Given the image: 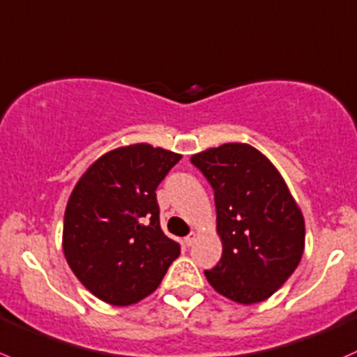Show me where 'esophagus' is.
I'll list each match as a JSON object with an SVG mask.
<instances>
[{
    "mask_svg": "<svg viewBox=\"0 0 357 357\" xmlns=\"http://www.w3.org/2000/svg\"><path fill=\"white\" fill-rule=\"evenodd\" d=\"M194 239H196V232H189V234L183 238V243H185V246H192Z\"/></svg>",
    "mask_w": 357,
    "mask_h": 357,
    "instance_id": "obj_1",
    "label": "esophagus"
}]
</instances>
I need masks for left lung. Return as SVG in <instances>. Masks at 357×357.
<instances>
[{
	"mask_svg": "<svg viewBox=\"0 0 357 357\" xmlns=\"http://www.w3.org/2000/svg\"><path fill=\"white\" fill-rule=\"evenodd\" d=\"M190 163L210 182L222 259L204 271L211 287L239 303L269 298L302 259V211L274 165L248 144H224Z\"/></svg>",
	"mask_w": 357,
	"mask_h": 357,
	"instance_id": "1",
	"label": "left lung"
}]
</instances>
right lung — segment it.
<instances>
[{
	"label": "right lung",
	"instance_id": "obj_1",
	"mask_svg": "<svg viewBox=\"0 0 357 357\" xmlns=\"http://www.w3.org/2000/svg\"><path fill=\"white\" fill-rule=\"evenodd\" d=\"M180 158L149 144L119 147L76 183L63 215V255L95 297L112 305L139 302L180 255L161 229L156 199Z\"/></svg>",
	"mask_w": 357,
	"mask_h": 357
}]
</instances>
